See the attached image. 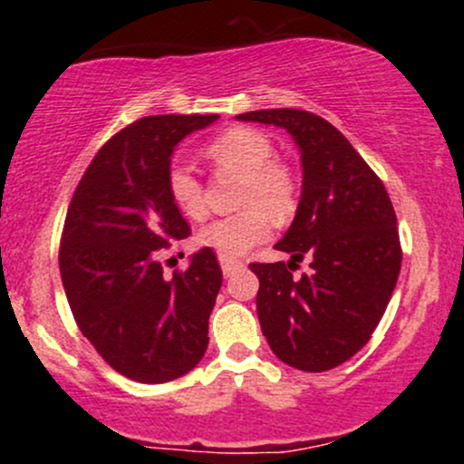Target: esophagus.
<instances>
[{"label":"esophagus","mask_w":464,"mask_h":464,"mask_svg":"<svg viewBox=\"0 0 464 464\" xmlns=\"http://www.w3.org/2000/svg\"><path fill=\"white\" fill-rule=\"evenodd\" d=\"M220 266H222V275L231 276L233 273H237L239 268H244V264L239 259H231V257H220Z\"/></svg>","instance_id":"34e87169"}]
</instances>
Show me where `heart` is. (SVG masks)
<instances>
[{
    "label": "heart",
    "instance_id": "obj_1",
    "mask_svg": "<svg viewBox=\"0 0 464 464\" xmlns=\"http://www.w3.org/2000/svg\"><path fill=\"white\" fill-rule=\"evenodd\" d=\"M207 157L220 169L242 177L239 205L246 209L216 218L200 228V246L220 257H239L270 233V217L287 218L296 207V183L285 165L273 161L275 146L264 132L236 126L218 135L205 148ZM168 191L177 209L188 218L205 214L202 185L185 163H174L168 172Z\"/></svg>",
    "mask_w": 464,
    "mask_h": 464
}]
</instances>
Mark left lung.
<instances>
[{
  "mask_svg": "<svg viewBox=\"0 0 464 464\" xmlns=\"http://www.w3.org/2000/svg\"><path fill=\"white\" fill-rule=\"evenodd\" d=\"M239 121L290 132L301 152L296 216L275 248L290 262L250 264L266 343L292 369L321 372L360 351L384 316L401 270L388 191L347 137L299 109H264ZM307 258L311 270L292 277Z\"/></svg>",
  "mask_w": 464,
  "mask_h": 464,
  "instance_id": "8db88e82",
  "label": "left lung"
}]
</instances>
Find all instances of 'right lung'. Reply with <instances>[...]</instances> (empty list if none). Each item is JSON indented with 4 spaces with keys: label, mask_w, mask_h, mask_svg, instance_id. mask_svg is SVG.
Instances as JSON below:
<instances>
[{
    "label": "right lung",
    "mask_w": 464,
    "mask_h": 464,
    "mask_svg": "<svg viewBox=\"0 0 464 464\" xmlns=\"http://www.w3.org/2000/svg\"><path fill=\"white\" fill-rule=\"evenodd\" d=\"M218 115H150L95 154L73 191L61 239L63 287L80 332L111 369L141 384L177 380L207 349L222 285L211 248L168 276L161 255L189 237L168 191L172 154Z\"/></svg>",
    "instance_id": "add662e5"
}]
</instances>
